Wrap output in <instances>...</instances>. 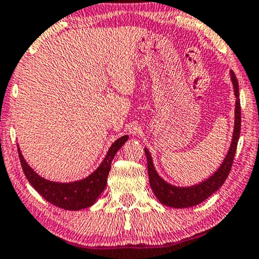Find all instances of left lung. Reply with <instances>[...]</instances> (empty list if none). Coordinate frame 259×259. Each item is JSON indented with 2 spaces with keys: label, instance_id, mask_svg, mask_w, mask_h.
I'll use <instances>...</instances> for the list:
<instances>
[{
  "label": "left lung",
  "instance_id": "left-lung-1",
  "mask_svg": "<svg viewBox=\"0 0 259 259\" xmlns=\"http://www.w3.org/2000/svg\"><path fill=\"white\" fill-rule=\"evenodd\" d=\"M231 80L234 89L235 96V110H234V130H233L232 142L229 146L227 155L221 163V165L216 169L213 173L206 178L205 180L200 181L196 185L191 186H175L167 183L164 179L159 177L152 162L151 154L148 149H144L146 159H148V174L149 183L152 188V192L155 193L158 202L163 205L183 209V207L196 206L204 200L207 199L212 193L219 191L223 183L227 179L229 171H231L233 159H234L235 151H237L238 140L240 137V126H241V113H240V98H239V84L238 79L234 72L231 71Z\"/></svg>",
  "mask_w": 259,
  "mask_h": 259
}]
</instances>
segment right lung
I'll use <instances>...</instances> for the list:
<instances>
[{"label":"right lung","instance_id":"add662e5","mask_svg":"<svg viewBox=\"0 0 259 259\" xmlns=\"http://www.w3.org/2000/svg\"><path fill=\"white\" fill-rule=\"evenodd\" d=\"M127 140H128V136H123L115 140L108 150L102 163L98 165L95 171H92L89 177L81 179V180L72 181V183H57V181H50L48 179L41 178L25 161L19 145L18 152L22 170H24L25 177L31 184V186L53 205L65 210L76 211V210L90 207L97 202L98 197L101 196V193L107 186V179L111 168V161Z\"/></svg>","mask_w":259,"mask_h":259}]
</instances>
